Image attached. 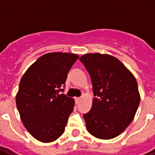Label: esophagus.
Segmentation results:
<instances>
[{"instance_id": "esophagus-1", "label": "esophagus", "mask_w": 155, "mask_h": 155, "mask_svg": "<svg viewBox=\"0 0 155 155\" xmlns=\"http://www.w3.org/2000/svg\"><path fill=\"white\" fill-rule=\"evenodd\" d=\"M74 101H75V103L78 104L80 102V101H81V97H75L74 98Z\"/></svg>"}]
</instances>
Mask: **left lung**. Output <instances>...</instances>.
Masks as SVG:
<instances>
[{
    "instance_id": "8db88e82",
    "label": "left lung",
    "mask_w": 155,
    "mask_h": 155,
    "mask_svg": "<svg viewBox=\"0 0 155 155\" xmlns=\"http://www.w3.org/2000/svg\"><path fill=\"white\" fill-rule=\"evenodd\" d=\"M80 61L90 74L94 96L91 110L83 115L87 130L98 139H113L130 125L139 107L136 80L110 54H85Z\"/></svg>"
}]
</instances>
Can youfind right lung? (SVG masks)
<instances>
[{"instance_id": "right-lung-1", "label": "right lung", "mask_w": 155, "mask_h": 155, "mask_svg": "<svg viewBox=\"0 0 155 155\" xmlns=\"http://www.w3.org/2000/svg\"><path fill=\"white\" fill-rule=\"evenodd\" d=\"M78 58L71 53H48L22 76L16 107L25 129L39 141L52 142L64 133L74 101L60 92H64L68 72Z\"/></svg>"}]
</instances>
